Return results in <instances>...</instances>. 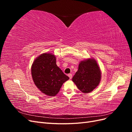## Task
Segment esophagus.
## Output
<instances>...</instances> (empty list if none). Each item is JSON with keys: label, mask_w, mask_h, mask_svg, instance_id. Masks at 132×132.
<instances>
[{"label": "esophagus", "mask_w": 132, "mask_h": 132, "mask_svg": "<svg viewBox=\"0 0 132 132\" xmlns=\"http://www.w3.org/2000/svg\"><path fill=\"white\" fill-rule=\"evenodd\" d=\"M68 77H69V78L71 79V78H72V77H73V75H72V74H68Z\"/></svg>", "instance_id": "obj_1"}]
</instances>
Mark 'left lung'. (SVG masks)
<instances>
[{
  "label": "left lung",
  "instance_id": "1",
  "mask_svg": "<svg viewBox=\"0 0 132 132\" xmlns=\"http://www.w3.org/2000/svg\"><path fill=\"white\" fill-rule=\"evenodd\" d=\"M101 77V71L96 61L94 59H87L80 63L72 80L81 91L89 93L98 86Z\"/></svg>",
  "mask_w": 132,
  "mask_h": 132
}]
</instances>
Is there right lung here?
I'll use <instances>...</instances> for the list:
<instances>
[{
	"instance_id": "right-lung-1",
	"label": "right lung",
	"mask_w": 132,
	"mask_h": 132,
	"mask_svg": "<svg viewBox=\"0 0 132 132\" xmlns=\"http://www.w3.org/2000/svg\"><path fill=\"white\" fill-rule=\"evenodd\" d=\"M33 80L38 89L48 96H55L69 78L56 64L55 55L43 53L35 60L31 68Z\"/></svg>"
}]
</instances>
